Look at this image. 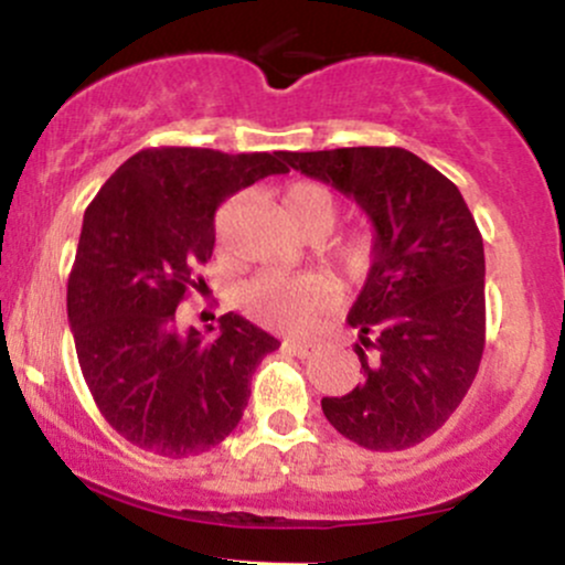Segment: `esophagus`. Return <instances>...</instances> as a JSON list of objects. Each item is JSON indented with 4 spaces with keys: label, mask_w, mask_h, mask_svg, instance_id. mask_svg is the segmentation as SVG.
Here are the masks:
<instances>
[{
    "label": "esophagus",
    "mask_w": 565,
    "mask_h": 565,
    "mask_svg": "<svg viewBox=\"0 0 565 565\" xmlns=\"http://www.w3.org/2000/svg\"><path fill=\"white\" fill-rule=\"evenodd\" d=\"M284 348H287L289 353L300 355V359H308V355L313 353V348H316V345H310V342H297V340H287V342H284Z\"/></svg>",
    "instance_id": "34e87169"
}]
</instances>
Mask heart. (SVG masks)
<instances>
[{
  "instance_id": "b5f03b06",
  "label": "heart",
  "mask_w": 565,
  "mask_h": 565,
  "mask_svg": "<svg viewBox=\"0 0 565 565\" xmlns=\"http://www.w3.org/2000/svg\"><path fill=\"white\" fill-rule=\"evenodd\" d=\"M281 210L300 236L321 238L337 225L340 201L327 185L313 180H297L281 193ZM329 260L350 281H364L380 260V233L372 223L353 228L334 238L327 249ZM340 284L327 274L302 276H260L244 291V305L257 321L268 327H300L316 308L334 300Z\"/></svg>"
}]
</instances>
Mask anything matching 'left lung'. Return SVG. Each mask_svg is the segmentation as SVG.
<instances>
[{
  "label": "left lung",
  "mask_w": 565,
  "mask_h": 565,
  "mask_svg": "<svg viewBox=\"0 0 565 565\" xmlns=\"http://www.w3.org/2000/svg\"><path fill=\"white\" fill-rule=\"evenodd\" d=\"M291 170L353 196L380 233V260L348 323L364 385L321 408L372 451L423 444L462 404L486 345L483 238L459 188L406 148L284 151Z\"/></svg>",
  "instance_id": "left-lung-1"
}]
</instances>
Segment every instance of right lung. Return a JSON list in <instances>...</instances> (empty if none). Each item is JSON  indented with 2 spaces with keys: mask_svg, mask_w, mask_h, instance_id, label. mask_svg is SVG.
I'll use <instances>...</instances> for the list:
<instances>
[{
  "mask_svg": "<svg viewBox=\"0 0 565 565\" xmlns=\"http://www.w3.org/2000/svg\"><path fill=\"white\" fill-rule=\"evenodd\" d=\"M281 153L146 148L84 212L66 297L76 359L106 423L138 449L180 459L228 438L257 364L281 345L238 313L220 316L215 340L174 321L204 284L217 206L289 172Z\"/></svg>",
  "mask_w": 565,
  "mask_h": 565,
  "instance_id": "right-lung-1",
  "label": "right lung"
}]
</instances>
